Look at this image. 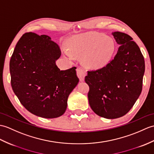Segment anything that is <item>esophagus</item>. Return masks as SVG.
Masks as SVG:
<instances>
[{"instance_id":"obj_1","label":"esophagus","mask_w":154,"mask_h":154,"mask_svg":"<svg viewBox=\"0 0 154 154\" xmlns=\"http://www.w3.org/2000/svg\"><path fill=\"white\" fill-rule=\"evenodd\" d=\"M77 74L78 77L79 78L81 81H83L85 79V77L86 75V72L83 68L82 67H78L77 69Z\"/></svg>"}]
</instances>
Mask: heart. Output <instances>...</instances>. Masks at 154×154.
<instances>
[{"instance_id":"1","label":"heart","mask_w":154,"mask_h":154,"mask_svg":"<svg viewBox=\"0 0 154 154\" xmlns=\"http://www.w3.org/2000/svg\"><path fill=\"white\" fill-rule=\"evenodd\" d=\"M68 46L72 53L84 56L86 65L93 69H100L106 66L115 50L113 39L98 32L76 35L71 39ZM70 53L66 51V54L72 59L73 56Z\"/></svg>"}]
</instances>
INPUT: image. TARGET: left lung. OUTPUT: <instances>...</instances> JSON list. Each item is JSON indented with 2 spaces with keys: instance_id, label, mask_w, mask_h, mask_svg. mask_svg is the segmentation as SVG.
<instances>
[{
  "instance_id": "8db88e82",
  "label": "left lung",
  "mask_w": 154,
  "mask_h": 154,
  "mask_svg": "<svg viewBox=\"0 0 154 154\" xmlns=\"http://www.w3.org/2000/svg\"><path fill=\"white\" fill-rule=\"evenodd\" d=\"M120 45L112 60L102 68L88 71L85 81L91 109L98 116L116 119L125 115L140 95L145 71L140 48L129 35L112 33Z\"/></svg>"
}]
</instances>
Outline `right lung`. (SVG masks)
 <instances>
[{
  "label": "right lung",
  "mask_w": 154,
  "mask_h": 154,
  "mask_svg": "<svg viewBox=\"0 0 154 154\" xmlns=\"http://www.w3.org/2000/svg\"><path fill=\"white\" fill-rule=\"evenodd\" d=\"M59 46L48 35L26 33L17 42L10 61L13 91L26 109L46 118L65 113L67 98L79 83L76 67L60 70L56 61Z\"/></svg>",
  "instance_id": "1"
}]
</instances>
